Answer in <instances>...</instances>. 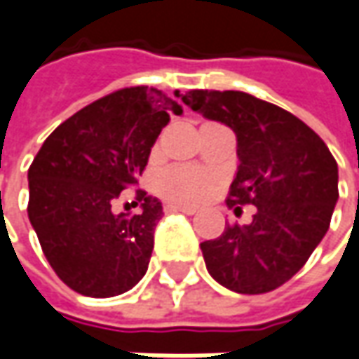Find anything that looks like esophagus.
I'll return each instance as SVG.
<instances>
[{
    "instance_id": "34e87169",
    "label": "esophagus",
    "mask_w": 359,
    "mask_h": 359,
    "mask_svg": "<svg viewBox=\"0 0 359 359\" xmlns=\"http://www.w3.org/2000/svg\"><path fill=\"white\" fill-rule=\"evenodd\" d=\"M165 211L168 212H184V215H195V212H197V209H194V207H184V205L170 203V205H165Z\"/></svg>"
}]
</instances>
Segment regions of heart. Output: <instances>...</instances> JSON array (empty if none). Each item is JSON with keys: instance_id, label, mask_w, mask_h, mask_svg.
Here are the masks:
<instances>
[{"instance_id": "b5f03b06", "label": "heart", "mask_w": 359, "mask_h": 359, "mask_svg": "<svg viewBox=\"0 0 359 359\" xmlns=\"http://www.w3.org/2000/svg\"><path fill=\"white\" fill-rule=\"evenodd\" d=\"M217 180L203 170L191 165H175L158 177L156 189L168 201L180 205H197L212 194Z\"/></svg>"}]
</instances>
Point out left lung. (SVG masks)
<instances>
[{
	"instance_id": "1",
	"label": "left lung",
	"mask_w": 359,
	"mask_h": 359,
	"mask_svg": "<svg viewBox=\"0 0 359 359\" xmlns=\"http://www.w3.org/2000/svg\"><path fill=\"white\" fill-rule=\"evenodd\" d=\"M182 101L232 128L241 165L226 205L256 207L250 224L226 226L201 244L207 271L234 293L273 291L325 238L338 201V164L301 118L250 93L191 90Z\"/></svg>"
}]
</instances>
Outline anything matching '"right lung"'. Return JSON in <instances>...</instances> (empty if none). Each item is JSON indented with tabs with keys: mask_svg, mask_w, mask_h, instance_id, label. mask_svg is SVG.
Masks as SVG:
<instances>
[{
	"mask_svg": "<svg viewBox=\"0 0 359 359\" xmlns=\"http://www.w3.org/2000/svg\"><path fill=\"white\" fill-rule=\"evenodd\" d=\"M156 88H125L66 118L29 168V221L56 276L88 297H115L144 278L162 203L137 189V215L113 212L137 184L170 115ZM137 203V205H138Z\"/></svg>",
	"mask_w": 359,
	"mask_h": 359,
	"instance_id": "1",
	"label": "right lung"
}]
</instances>
